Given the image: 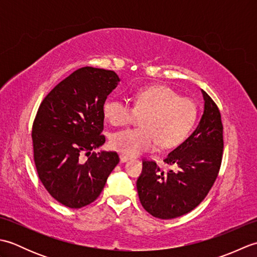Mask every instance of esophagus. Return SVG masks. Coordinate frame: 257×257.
<instances>
[{"label": "esophagus", "instance_id": "esophagus-1", "mask_svg": "<svg viewBox=\"0 0 257 257\" xmlns=\"http://www.w3.org/2000/svg\"><path fill=\"white\" fill-rule=\"evenodd\" d=\"M119 159H120V162H127L129 159H130V157H128V156H124V155H120L119 156Z\"/></svg>", "mask_w": 257, "mask_h": 257}]
</instances>
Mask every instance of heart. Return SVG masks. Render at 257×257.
<instances>
[{"label":"heart","instance_id":"heart-1","mask_svg":"<svg viewBox=\"0 0 257 257\" xmlns=\"http://www.w3.org/2000/svg\"><path fill=\"white\" fill-rule=\"evenodd\" d=\"M102 111L112 125L128 124L137 116H143L141 128L119 130L110 137L111 148L127 156L154 150L157 145L161 149L178 146L187 137L196 118L195 103L165 85L138 90L134 95V107L109 98Z\"/></svg>","mask_w":257,"mask_h":257}]
</instances>
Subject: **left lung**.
Returning <instances> with one entry per match:
<instances>
[{"label":"left lung","mask_w":257,"mask_h":257,"mask_svg":"<svg viewBox=\"0 0 257 257\" xmlns=\"http://www.w3.org/2000/svg\"><path fill=\"white\" fill-rule=\"evenodd\" d=\"M202 95L204 111L198 127L163 159L176 170L163 172L155 161H143L138 195L144 209L158 219H174L195 209L219 174L223 155L221 113L204 90Z\"/></svg>","instance_id":"8db88e82"}]
</instances>
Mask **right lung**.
I'll return each mask as SVG.
<instances>
[{
  "mask_svg": "<svg viewBox=\"0 0 257 257\" xmlns=\"http://www.w3.org/2000/svg\"><path fill=\"white\" fill-rule=\"evenodd\" d=\"M119 81L113 70L81 67L54 87L37 110L32 140L38 178L70 209L94 202L119 162L117 152H90L105 144L102 107Z\"/></svg>",
  "mask_w": 257,
  "mask_h": 257,
  "instance_id": "add662e5",
  "label": "right lung"
}]
</instances>
